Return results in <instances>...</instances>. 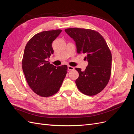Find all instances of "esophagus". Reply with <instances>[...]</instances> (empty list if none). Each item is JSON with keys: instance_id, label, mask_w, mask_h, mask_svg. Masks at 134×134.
<instances>
[{"instance_id": "1", "label": "esophagus", "mask_w": 134, "mask_h": 134, "mask_svg": "<svg viewBox=\"0 0 134 134\" xmlns=\"http://www.w3.org/2000/svg\"><path fill=\"white\" fill-rule=\"evenodd\" d=\"M68 70H73L74 69V68L72 66H68Z\"/></svg>"}]
</instances>
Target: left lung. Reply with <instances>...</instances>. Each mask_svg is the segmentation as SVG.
<instances>
[{
    "instance_id": "obj_1",
    "label": "left lung",
    "mask_w": 134,
    "mask_h": 134,
    "mask_svg": "<svg viewBox=\"0 0 134 134\" xmlns=\"http://www.w3.org/2000/svg\"><path fill=\"white\" fill-rule=\"evenodd\" d=\"M65 31L75 41L77 53L86 54L88 62L84 71L75 69L79 74L77 88L87 96L98 94L107 86L111 72L112 55L106 41L94 30L70 28Z\"/></svg>"
}]
</instances>
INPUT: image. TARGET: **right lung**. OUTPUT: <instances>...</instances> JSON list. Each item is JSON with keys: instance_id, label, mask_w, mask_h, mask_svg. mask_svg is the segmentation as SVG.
<instances>
[{"instance_id": "obj_1", "label": "right lung", "mask_w": 134, "mask_h": 134, "mask_svg": "<svg viewBox=\"0 0 134 134\" xmlns=\"http://www.w3.org/2000/svg\"><path fill=\"white\" fill-rule=\"evenodd\" d=\"M62 31L55 30L36 34L25 48L23 71L32 90L41 97H50L57 93L67 73L66 65L56 67L47 61L54 53L52 43Z\"/></svg>"}]
</instances>
